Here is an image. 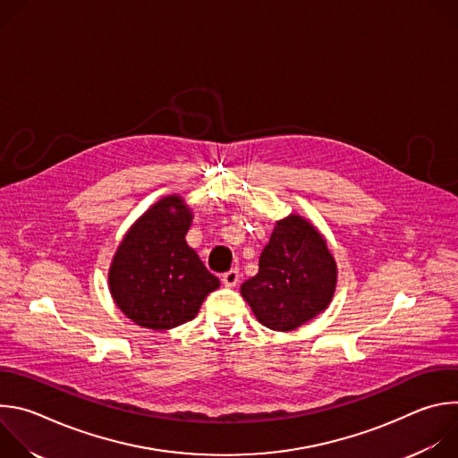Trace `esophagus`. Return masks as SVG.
Returning <instances> with one entry per match:
<instances>
[{
	"label": "esophagus",
	"instance_id": "34e87169",
	"mask_svg": "<svg viewBox=\"0 0 458 458\" xmlns=\"http://www.w3.org/2000/svg\"><path fill=\"white\" fill-rule=\"evenodd\" d=\"M223 283H225V286H228V288H233L237 283H239V270H230V272H226V274H223Z\"/></svg>",
	"mask_w": 458,
	"mask_h": 458
}]
</instances>
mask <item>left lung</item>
Returning <instances> with one entry per match:
<instances>
[{
  "label": "left lung",
  "instance_id": "8db88e82",
  "mask_svg": "<svg viewBox=\"0 0 458 458\" xmlns=\"http://www.w3.org/2000/svg\"><path fill=\"white\" fill-rule=\"evenodd\" d=\"M337 263L318 230L301 216L277 221L259 257V272L241 286L255 318L276 332H292L328 308Z\"/></svg>",
  "mask_w": 458,
  "mask_h": 458
}]
</instances>
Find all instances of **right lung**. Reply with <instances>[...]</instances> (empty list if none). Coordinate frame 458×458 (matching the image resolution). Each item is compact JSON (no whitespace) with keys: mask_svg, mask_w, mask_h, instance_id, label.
I'll return each mask as SVG.
<instances>
[{"mask_svg":"<svg viewBox=\"0 0 458 458\" xmlns=\"http://www.w3.org/2000/svg\"><path fill=\"white\" fill-rule=\"evenodd\" d=\"M191 210L181 195L148 208L124 235L108 270L117 308L148 330H172L198 315L219 288L199 255L186 244Z\"/></svg>","mask_w":458,"mask_h":458,"instance_id":"obj_1","label":"right lung"}]
</instances>
